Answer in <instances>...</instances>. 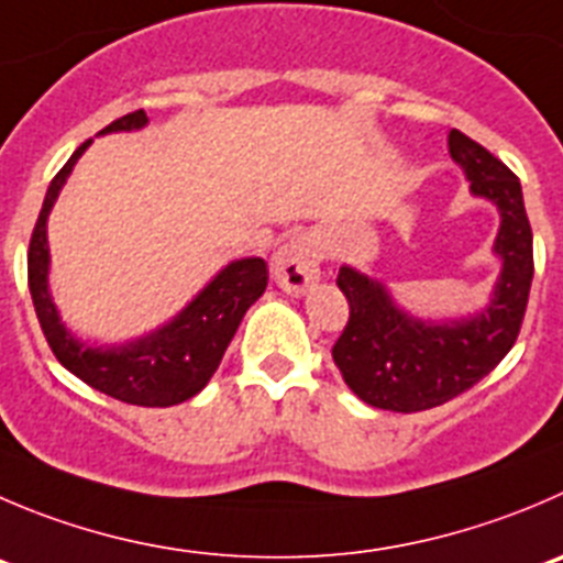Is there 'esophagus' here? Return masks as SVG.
<instances>
[{
  "instance_id": "34e87169",
  "label": "esophagus",
  "mask_w": 563,
  "mask_h": 563,
  "mask_svg": "<svg viewBox=\"0 0 563 563\" xmlns=\"http://www.w3.org/2000/svg\"><path fill=\"white\" fill-rule=\"evenodd\" d=\"M271 273L276 285L290 296H301L320 278V249L318 240L309 234H296L278 245L273 254Z\"/></svg>"
}]
</instances>
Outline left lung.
<instances>
[{"instance_id":"obj_1","label":"left lung","mask_w":563,"mask_h":563,"mask_svg":"<svg viewBox=\"0 0 563 563\" xmlns=\"http://www.w3.org/2000/svg\"><path fill=\"white\" fill-rule=\"evenodd\" d=\"M451 157L464 168L473 196L500 210L495 254L503 260L495 296L467 320L426 323L389 298L387 287L342 265L347 323L331 347L334 365L356 398L387 411H426L467 393L489 376L517 342L533 278V232L519 179L464 132L448 135Z\"/></svg>"}]
</instances>
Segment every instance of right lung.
I'll list each match as a JSON object with an SVG mask.
<instances>
[{
    "instance_id": "add662e5",
    "label": "right lung",
    "mask_w": 563,
    "mask_h": 563,
    "mask_svg": "<svg viewBox=\"0 0 563 563\" xmlns=\"http://www.w3.org/2000/svg\"><path fill=\"white\" fill-rule=\"evenodd\" d=\"M148 124L143 110L118 118L99 132H132ZM90 141H85L71 154L66 165L57 170L46 190L44 207L37 216L26 254V278L30 296L35 303L37 323L44 329L46 342L66 371L82 378L88 387L132 406H176L192 398L207 387L212 373L221 365L223 353L238 331L240 320L249 312L251 303L265 292L267 265L260 256L229 262L205 290L198 292L168 325L152 331L126 345L93 347L82 345L74 334H68L60 323L55 303L49 296V245H46V218L55 207L57 192L66 185L74 163L82 157Z\"/></svg>"
}]
</instances>
